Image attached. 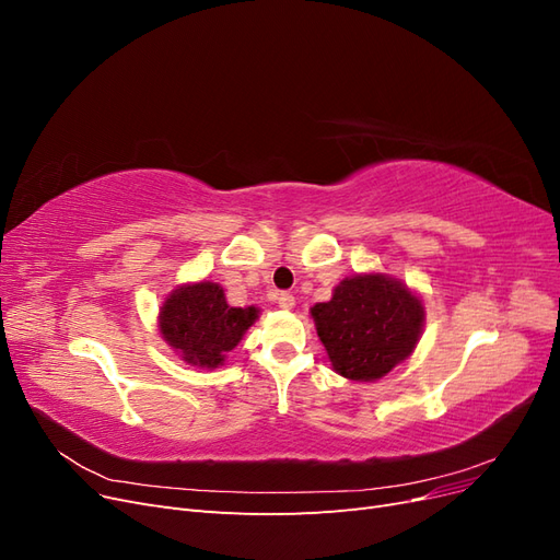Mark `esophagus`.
I'll list each match as a JSON object with an SVG mask.
<instances>
[{
  "instance_id": "1",
  "label": "esophagus",
  "mask_w": 560,
  "mask_h": 560,
  "mask_svg": "<svg viewBox=\"0 0 560 560\" xmlns=\"http://www.w3.org/2000/svg\"><path fill=\"white\" fill-rule=\"evenodd\" d=\"M278 303H280V308H284V311H292V308H294V303H296V299H294L290 292H280V294H278Z\"/></svg>"
}]
</instances>
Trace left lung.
I'll list each match as a JSON object with an SVG mask.
<instances>
[{"instance_id":"obj_1","label":"left lung","mask_w":560,"mask_h":560,"mask_svg":"<svg viewBox=\"0 0 560 560\" xmlns=\"http://www.w3.org/2000/svg\"><path fill=\"white\" fill-rule=\"evenodd\" d=\"M311 313L334 371L350 381H376L409 358L425 317L418 296L378 273L346 278Z\"/></svg>"}]
</instances>
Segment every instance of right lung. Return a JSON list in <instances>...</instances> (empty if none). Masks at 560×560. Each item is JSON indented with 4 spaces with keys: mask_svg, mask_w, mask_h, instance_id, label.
<instances>
[{
    "mask_svg": "<svg viewBox=\"0 0 560 560\" xmlns=\"http://www.w3.org/2000/svg\"><path fill=\"white\" fill-rule=\"evenodd\" d=\"M257 319V308H231L214 282L179 287L161 308V334L184 362L214 369L241 343Z\"/></svg>",
    "mask_w": 560,
    "mask_h": 560,
    "instance_id": "1",
    "label": "right lung"
}]
</instances>
